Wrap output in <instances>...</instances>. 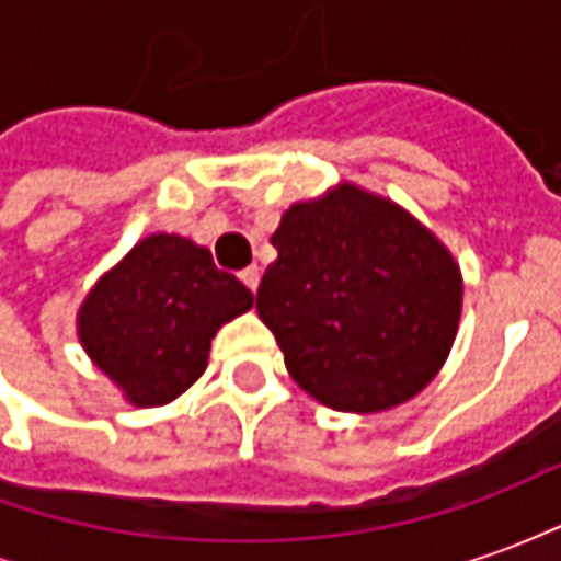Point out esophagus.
I'll use <instances>...</instances> for the list:
<instances>
[{
  "mask_svg": "<svg viewBox=\"0 0 561 561\" xmlns=\"http://www.w3.org/2000/svg\"><path fill=\"white\" fill-rule=\"evenodd\" d=\"M240 279H243V285H245V288H249V291L255 294L257 291V282H261V270H257L255 264H252V267H245L243 273H240Z\"/></svg>",
  "mask_w": 561,
  "mask_h": 561,
  "instance_id": "obj_1",
  "label": "esophagus"
}]
</instances>
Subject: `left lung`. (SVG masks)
I'll list each match as a JSON object with an SVG mask.
<instances>
[{
	"instance_id": "left-lung-1",
	"label": "left lung",
	"mask_w": 561,
	"mask_h": 561,
	"mask_svg": "<svg viewBox=\"0 0 561 561\" xmlns=\"http://www.w3.org/2000/svg\"><path fill=\"white\" fill-rule=\"evenodd\" d=\"M257 288L291 378L336 412L412 400L454 345L462 279L433 233L397 204L342 185L294 204Z\"/></svg>"
}]
</instances>
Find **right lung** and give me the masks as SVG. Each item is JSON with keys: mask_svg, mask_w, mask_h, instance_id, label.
Instances as JSON below:
<instances>
[{"mask_svg": "<svg viewBox=\"0 0 561 561\" xmlns=\"http://www.w3.org/2000/svg\"><path fill=\"white\" fill-rule=\"evenodd\" d=\"M249 306L252 291L207 249L152 233L87 297L80 340L135 405H161L195 385L216 330Z\"/></svg>", "mask_w": 561, "mask_h": 561, "instance_id": "right-lung-1", "label": "right lung"}]
</instances>
